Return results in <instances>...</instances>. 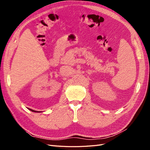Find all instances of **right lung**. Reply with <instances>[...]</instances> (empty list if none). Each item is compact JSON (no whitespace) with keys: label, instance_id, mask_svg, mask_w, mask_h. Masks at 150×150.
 Listing matches in <instances>:
<instances>
[{"label":"right lung","instance_id":"right-lung-1","mask_svg":"<svg viewBox=\"0 0 150 150\" xmlns=\"http://www.w3.org/2000/svg\"><path fill=\"white\" fill-rule=\"evenodd\" d=\"M28 109H29L30 111H33V112H41V111H35V110H31V109H30V108H28Z\"/></svg>","mask_w":150,"mask_h":150}]
</instances>
